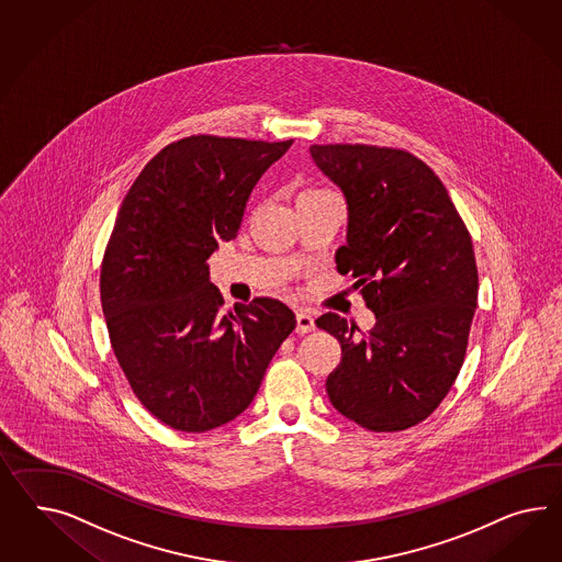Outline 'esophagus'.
Wrapping results in <instances>:
<instances>
[{
    "mask_svg": "<svg viewBox=\"0 0 562 562\" xmlns=\"http://www.w3.org/2000/svg\"><path fill=\"white\" fill-rule=\"evenodd\" d=\"M296 331L299 334H311L315 331V317L308 311H299L296 313Z\"/></svg>",
    "mask_w": 562,
    "mask_h": 562,
    "instance_id": "obj_1",
    "label": "esophagus"
}]
</instances>
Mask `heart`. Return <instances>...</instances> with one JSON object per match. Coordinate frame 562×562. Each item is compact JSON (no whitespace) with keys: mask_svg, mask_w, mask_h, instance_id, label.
<instances>
[{"mask_svg":"<svg viewBox=\"0 0 562 562\" xmlns=\"http://www.w3.org/2000/svg\"><path fill=\"white\" fill-rule=\"evenodd\" d=\"M321 192H325V190H304L303 194H301V198L315 196V194H321Z\"/></svg>","mask_w":562,"mask_h":562,"instance_id":"1","label":"heart"}]
</instances>
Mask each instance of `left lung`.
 <instances>
[{"mask_svg":"<svg viewBox=\"0 0 562 562\" xmlns=\"http://www.w3.org/2000/svg\"><path fill=\"white\" fill-rule=\"evenodd\" d=\"M308 151L348 204L337 270L356 278L376 317L364 337L335 313L317 319L341 346L327 395L370 431L407 429L438 409L464 362L479 294L471 235L440 178L411 153L368 145Z\"/></svg>","mask_w":562,"mask_h":562,"instance_id":"obj_1","label":"left lung"}]
</instances>
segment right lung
Wrapping results in <instances>:
<instances>
[{
    "instance_id": "obj_1",
    "label": "right lung",
    "mask_w": 562,
    "mask_h": 562,
    "mask_svg": "<svg viewBox=\"0 0 562 562\" xmlns=\"http://www.w3.org/2000/svg\"><path fill=\"white\" fill-rule=\"evenodd\" d=\"M290 145L180 138L122 200L100 276L108 334L138 401L178 431L241 415L296 327L276 299L225 311L206 263L218 243L237 237L251 190Z\"/></svg>"
}]
</instances>
